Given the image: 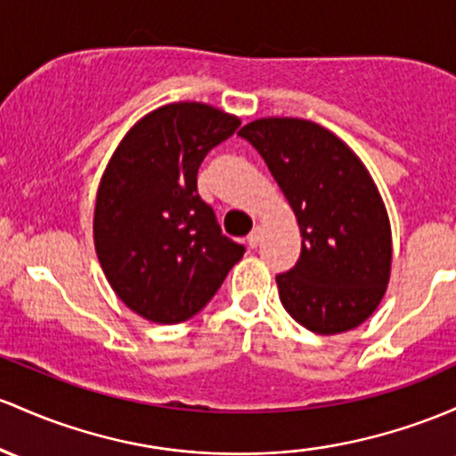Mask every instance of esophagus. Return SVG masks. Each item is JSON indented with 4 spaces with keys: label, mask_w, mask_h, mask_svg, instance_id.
<instances>
[{
    "label": "esophagus",
    "mask_w": 456,
    "mask_h": 456,
    "mask_svg": "<svg viewBox=\"0 0 456 456\" xmlns=\"http://www.w3.org/2000/svg\"><path fill=\"white\" fill-rule=\"evenodd\" d=\"M262 238H264V227L262 224H257V227L253 229L251 233H248V238H247V242H248V247H257L259 242H262Z\"/></svg>",
    "instance_id": "obj_1"
}]
</instances>
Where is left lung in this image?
I'll return each mask as SVG.
<instances>
[{
    "mask_svg": "<svg viewBox=\"0 0 456 456\" xmlns=\"http://www.w3.org/2000/svg\"><path fill=\"white\" fill-rule=\"evenodd\" d=\"M238 134L264 158L301 229V257L277 277L285 312L320 335L366 322L392 274V227L366 164L305 118H257Z\"/></svg>",
    "mask_w": 456,
    "mask_h": 456,
    "instance_id": "8db88e82",
    "label": "left lung"
}]
</instances>
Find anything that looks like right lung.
I'll return each instance as SVG.
<instances>
[{"label":"right lung","mask_w":456,"mask_h":456,"mask_svg":"<svg viewBox=\"0 0 456 456\" xmlns=\"http://www.w3.org/2000/svg\"><path fill=\"white\" fill-rule=\"evenodd\" d=\"M238 125L208 103H167L125 134L102 175L94 251L114 294L149 322L192 318L242 259L197 192L203 158Z\"/></svg>","instance_id":"1"}]
</instances>
